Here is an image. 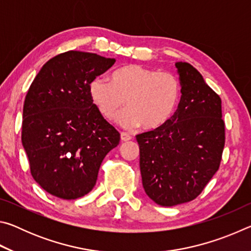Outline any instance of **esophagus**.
<instances>
[{"label": "esophagus", "instance_id": "34e87169", "mask_svg": "<svg viewBox=\"0 0 251 251\" xmlns=\"http://www.w3.org/2000/svg\"><path fill=\"white\" fill-rule=\"evenodd\" d=\"M130 139H131V137L128 134L121 133V141L122 142H128V141H130Z\"/></svg>", "mask_w": 251, "mask_h": 251}]
</instances>
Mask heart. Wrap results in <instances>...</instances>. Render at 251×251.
I'll return each mask as SVG.
<instances>
[{
  "label": "heart",
  "mask_w": 251,
  "mask_h": 251,
  "mask_svg": "<svg viewBox=\"0 0 251 251\" xmlns=\"http://www.w3.org/2000/svg\"><path fill=\"white\" fill-rule=\"evenodd\" d=\"M91 100L106 120H113L125 104L127 108L116 117L126 129L142 125L155 129L171 120L180 100V83L169 72L129 64L112 74V80L96 77L88 86Z\"/></svg>",
  "instance_id": "1"
}]
</instances>
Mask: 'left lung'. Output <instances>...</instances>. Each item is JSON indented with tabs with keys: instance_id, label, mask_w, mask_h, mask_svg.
I'll return each instance as SVG.
<instances>
[{
	"instance_id": "obj_1",
	"label": "left lung",
	"mask_w": 251,
	"mask_h": 251,
	"mask_svg": "<svg viewBox=\"0 0 251 251\" xmlns=\"http://www.w3.org/2000/svg\"><path fill=\"white\" fill-rule=\"evenodd\" d=\"M181 97L171 120L136 136L145 193L157 205L188 202L218 171L225 146L222 100L189 63L177 62Z\"/></svg>"
}]
</instances>
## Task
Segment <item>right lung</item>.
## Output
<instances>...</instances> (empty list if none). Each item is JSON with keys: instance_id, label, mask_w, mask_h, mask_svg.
Wrapping results in <instances>:
<instances>
[{"instance_id": "obj_1", "label": "right lung", "mask_w": 251, "mask_h": 251, "mask_svg": "<svg viewBox=\"0 0 251 251\" xmlns=\"http://www.w3.org/2000/svg\"><path fill=\"white\" fill-rule=\"evenodd\" d=\"M115 58L70 52L50 58L25 97L22 144L31 174L45 192L76 199L91 192L120 133L93 104L88 86Z\"/></svg>"}]
</instances>
